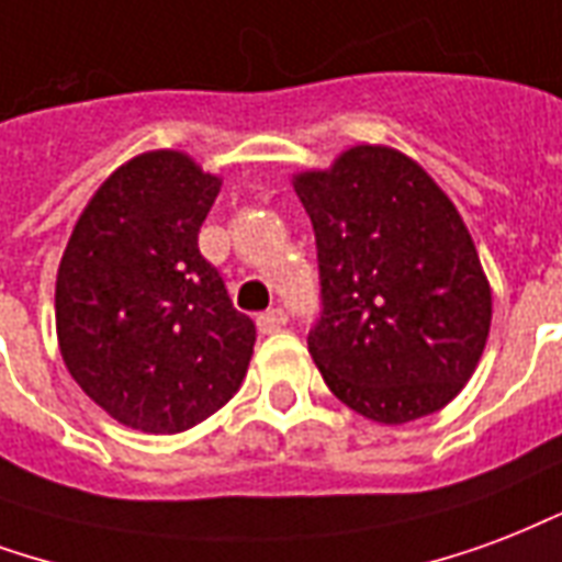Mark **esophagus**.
I'll return each instance as SVG.
<instances>
[{"label": "esophagus", "instance_id": "34e87169", "mask_svg": "<svg viewBox=\"0 0 562 562\" xmlns=\"http://www.w3.org/2000/svg\"><path fill=\"white\" fill-rule=\"evenodd\" d=\"M285 322H289V315H285V310H280V306H273V310H268V313H261L259 318H256L261 334H277L280 327H285Z\"/></svg>", "mask_w": 562, "mask_h": 562}]
</instances>
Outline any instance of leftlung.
Masks as SVG:
<instances>
[{"mask_svg":"<svg viewBox=\"0 0 562 562\" xmlns=\"http://www.w3.org/2000/svg\"><path fill=\"white\" fill-rule=\"evenodd\" d=\"M313 220L322 313L306 345L357 414L398 426L459 396L480 363L492 292L450 199L414 160L357 145L294 181Z\"/></svg>","mask_w":562,"mask_h":562,"instance_id":"1","label":"left lung"}]
</instances>
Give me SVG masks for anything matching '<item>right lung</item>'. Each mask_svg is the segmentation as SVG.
<instances>
[{"label":"right lung","instance_id":"1","mask_svg":"<svg viewBox=\"0 0 562 562\" xmlns=\"http://www.w3.org/2000/svg\"><path fill=\"white\" fill-rule=\"evenodd\" d=\"M217 193L220 178L184 154H143L98 190L61 256V357L86 396L124 426L190 429L247 375L256 324L199 252Z\"/></svg>","mask_w":562,"mask_h":562}]
</instances>
